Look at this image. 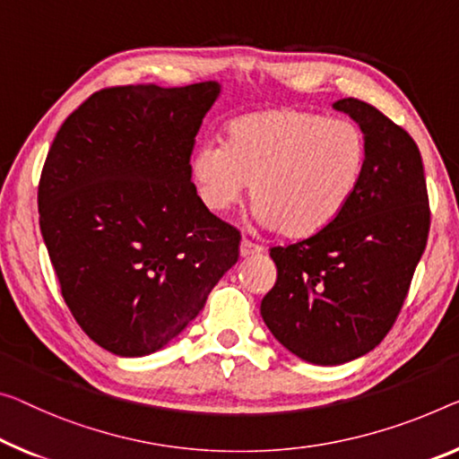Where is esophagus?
I'll return each instance as SVG.
<instances>
[{
    "mask_svg": "<svg viewBox=\"0 0 459 459\" xmlns=\"http://www.w3.org/2000/svg\"><path fill=\"white\" fill-rule=\"evenodd\" d=\"M258 254H263V246L252 244L250 239H242V242H239V256L242 258L258 256Z\"/></svg>",
    "mask_w": 459,
    "mask_h": 459,
    "instance_id": "1",
    "label": "esophagus"
}]
</instances>
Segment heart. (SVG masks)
<instances>
[{
  "instance_id": "heart-1",
  "label": "heart",
  "mask_w": 459,
  "mask_h": 459,
  "mask_svg": "<svg viewBox=\"0 0 459 459\" xmlns=\"http://www.w3.org/2000/svg\"><path fill=\"white\" fill-rule=\"evenodd\" d=\"M363 168L365 139L355 123L295 108L234 118L223 145H199L188 164L211 213L239 205L252 185L258 221L293 239L320 234L342 213Z\"/></svg>"
}]
</instances>
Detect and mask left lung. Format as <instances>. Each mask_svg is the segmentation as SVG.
Here are the masks:
<instances>
[{
	"mask_svg": "<svg viewBox=\"0 0 459 459\" xmlns=\"http://www.w3.org/2000/svg\"><path fill=\"white\" fill-rule=\"evenodd\" d=\"M333 108L363 133L361 180L326 230L271 250L277 283L260 303L273 336L314 365L352 361L384 341L406 299L431 223L412 137L357 98L336 100Z\"/></svg>",
	"mask_w": 459,
	"mask_h": 459,
	"instance_id": "1",
	"label": "left lung"
}]
</instances>
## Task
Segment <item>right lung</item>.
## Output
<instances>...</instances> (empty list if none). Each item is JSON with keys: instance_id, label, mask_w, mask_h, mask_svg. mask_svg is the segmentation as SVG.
<instances>
[{"instance_id": "obj_1", "label": "right lung", "mask_w": 459, "mask_h": 459, "mask_svg": "<svg viewBox=\"0 0 459 459\" xmlns=\"http://www.w3.org/2000/svg\"><path fill=\"white\" fill-rule=\"evenodd\" d=\"M221 83L107 88L53 139L40 231L63 299L118 357L166 347L238 263L239 234L201 205L190 153Z\"/></svg>"}]
</instances>
